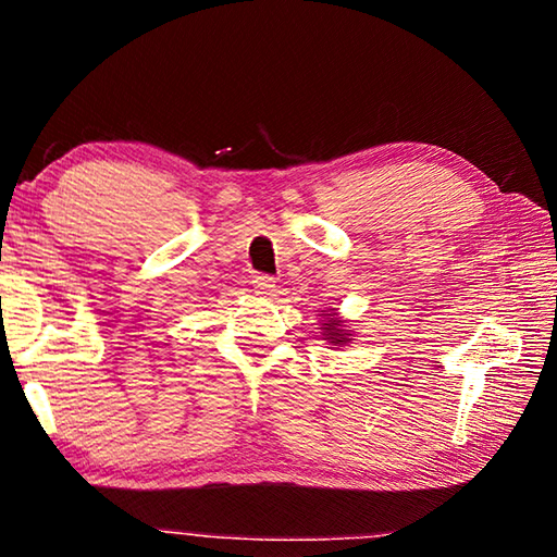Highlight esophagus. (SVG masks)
Returning a JSON list of instances; mask_svg holds the SVG:
<instances>
[{"mask_svg":"<svg viewBox=\"0 0 557 557\" xmlns=\"http://www.w3.org/2000/svg\"><path fill=\"white\" fill-rule=\"evenodd\" d=\"M252 287H256L258 295H272V292H275V277L256 275L252 277Z\"/></svg>","mask_w":557,"mask_h":557,"instance_id":"1","label":"esophagus"}]
</instances>
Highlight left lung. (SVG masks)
Instances as JSON below:
<instances>
[{"instance_id":"left-lung-1","label":"left lung","mask_w":557,"mask_h":557,"mask_svg":"<svg viewBox=\"0 0 557 557\" xmlns=\"http://www.w3.org/2000/svg\"><path fill=\"white\" fill-rule=\"evenodd\" d=\"M338 326H342V319H336L334 314H329V319H326V324H324V336L329 338V342H332V344H346L348 342V338L344 336V329H338Z\"/></svg>"}]
</instances>
